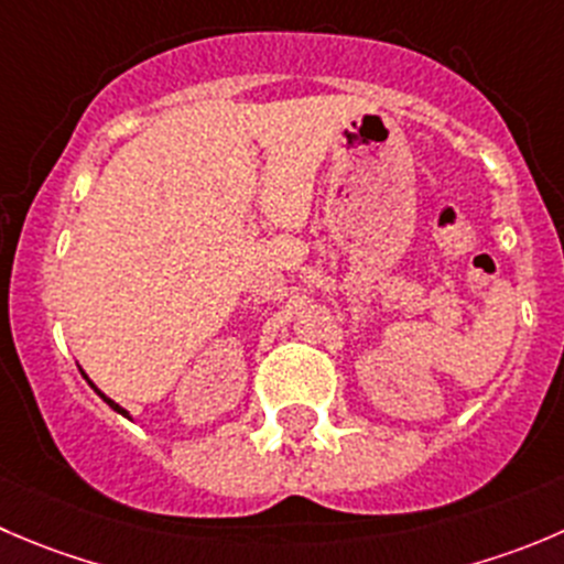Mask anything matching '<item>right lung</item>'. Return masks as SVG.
I'll list each match as a JSON object with an SVG mask.
<instances>
[{
	"instance_id": "add662e5",
	"label": "right lung",
	"mask_w": 564,
	"mask_h": 564,
	"mask_svg": "<svg viewBox=\"0 0 564 564\" xmlns=\"http://www.w3.org/2000/svg\"><path fill=\"white\" fill-rule=\"evenodd\" d=\"M79 371H82V369H79ZM82 377H85V380H87V382H90V388H93V391H96V393H98V397H101V399H104V402H107V404H109V408H112V410H115V413H120V415H126V419H131V415H129V410H126V408H120V404H118V402H115V399H109V397H107V393H101V391H98V388H96V386H93V380H90V377H87V375H85V371H82Z\"/></svg>"
}]
</instances>
